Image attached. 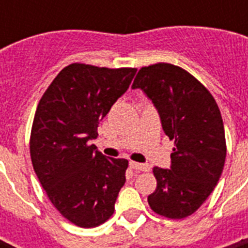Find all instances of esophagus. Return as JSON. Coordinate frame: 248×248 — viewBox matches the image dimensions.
<instances>
[{
	"label": "esophagus",
	"instance_id": "1",
	"mask_svg": "<svg viewBox=\"0 0 248 248\" xmlns=\"http://www.w3.org/2000/svg\"><path fill=\"white\" fill-rule=\"evenodd\" d=\"M130 166H131L134 170H138V171H149V170H151V166H149V165H145V163L134 162V161H131V162H130Z\"/></svg>",
	"mask_w": 248,
	"mask_h": 248
}]
</instances>
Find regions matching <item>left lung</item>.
Here are the masks:
<instances>
[{
	"label": "left lung",
	"mask_w": 248,
	"mask_h": 248,
	"mask_svg": "<svg viewBox=\"0 0 248 248\" xmlns=\"http://www.w3.org/2000/svg\"><path fill=\"white\" fill-rule=\"evenodd\" d=\"M132 89H141L158 110L173 141L171 169L153 167L157 188L148 197L155 214L184 219L198 210L223 172L227 143L211 93L183 68L169 63L140 68Z\"/></svg>",
	"instance_id": "left-lung-1"
}]
</instances>
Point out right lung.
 Returning a JSON list of instances; mask_svg holds the SVG:
<instances>
[{
    "label": "right lung",
    "instance_id": "1",
    "mask_svg": "<svg viewBox=\"0 0 248 248\" xmlns=\"http://www.w3.org/2000/svg\"><path fill=\"white\" fill-rule=\"evenodd\" d=\"M136 68L73 63L63 68L37 105L29 139L33 169L54 207L81 228H95L114 212L128 161L107 158L89 140Z\"/></svg>",
    "mask_w": 248,
    "mask_h": 248
}]
</instances>
